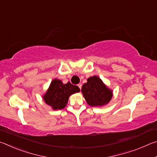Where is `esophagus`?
Returning a JSON list of instances; mask_svg holds the SVG:
<instances>
[{
    "label": "esophagus",
    "mask_w": 157,
    "mask_h": 157,
    "mask_svg": "<svg viewBox=\"0 0 157 157\" xmlns=\"http://www.w3.org/2000/svg\"><path fill=\"white\" fill-rule=\"evenodd\" d=\"M78 87H79V89H82V84H79L78 85Z\"/></svg>",
    "instance_id": "obj_1"
}]
</instances>
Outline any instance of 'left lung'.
Listing matches in <instances>:
<instances>
[{
  "mask_svg": "<svg viewBox=\"0 0 157 157\" xmlns=\"http://www.w3.org/2000/svg\"><path fill=\"white\" fill-rule=\"evenodd\" d=\"M84 99L91 107H102L110 102L113 91L107 86L99 77L94 75L87 79L82 87Z\"/></svg>",
  "mask_w": 157,
  "mask_h": 157,
  "instance_id": "left-lung-1",
  "label": "left lung"
}]
</instances>
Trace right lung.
Wrapping results in <instances>:
<instances>
[{"label":"right lung","instance_id":"add662e5","mask_svg":"<svg viewBox=\"0 0 157 157\" xmlns=\"http://www.w3.org/2000/svg\"><path fill=\"white\" fill-rule=\"evenodd\" d=\"M79 91L78 86L71 84L69 82L63 84L60 79H54L43 95V100L53 110H60L67 105L70 95Z\"/></svg>","mask_w":157,"mask_h":157}]
</instances>
